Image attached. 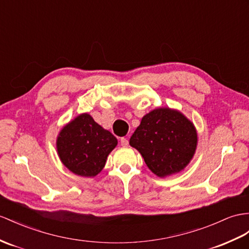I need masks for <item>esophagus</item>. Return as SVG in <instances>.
<instances>
[{
	"label": "esophagus",
	"instance_id": "esophagus-1",
	"mask_svg": "<svg viewBox=\"0 0 249 249\" xmlns=\"http://www.w3.org/2000/svg\"><path fill=\"white\" fill-rule=\"evenodd\" d=\"M121 145H122V146H128V140H127L126 138L121 139Z\"/></svg>",
	"mask_w": 249,
	"mask_h": 249
}]
</instances>
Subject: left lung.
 I'll return each instance as SVG.
<instances>
[{
  "label": "left lung",
  "mask_w": 249,
  "mask_h": 249,
  "mask_svg": "<svg viewBox=\"0 0 249 249\" xmlns=\"http://www.w3.org/2000/svg\"><path fill=\"white\" fill-rule=\"evenodd\" d=\"M156 176L179 174L193 160L197 145L196 129L184 114L169 107L146 113L129 140Z\"/></svg>",
  "instance_id": "left-lung-1"
}]
</instances>
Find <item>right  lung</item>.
I'll return each instance as SVG.
<instances>
[{"label":"right lung","instance_id":"add662e5","mask_svg":"<svg viewBox=\"0 0 249 249\" xmlns=\"http://www.w3.org/2000/svg\"><path fill=\"white\" fill-rule=\"evenodd\" d=\"M55 145L60 160L68 170L76 176L93 178L104 168L118 140L85 112L63 127Z\"/></svg>","mask_w":249,"mask_h":249}]
</instances>
